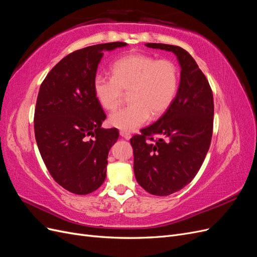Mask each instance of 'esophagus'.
<instances>
[{"label":"esophagus","instance_id":"esophagus-1","mask_svg":"<svg viewBox=\"0 0 257 257\" xmlns=\"http://www.w3.org/2000/svg\"><path fill=\"white\" fill-rule=\"evenodd\" d=\"M120 136L123 137L124 139H126V141H128V139L131 138V134L128 133V132H125V131H120Z\"/></svg>","mask_w":257,"mask_h":257}]
</instances>
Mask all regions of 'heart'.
<instances>
[{
	"label": "heart",
	"mask_w": 257,
	"mask_h": 257,
	"mask_svg": "<svg viewBox=\"0 0 257 257\" xmlns=\"http://www.w3.org/2000/svg\"><path fill=\"white\" fill-rule=\"evenodd\" d=\"M111 78L96 76L93 92L99 105L114 110L128 92L126 107L113 112L109 123L122 131H133L164 113L177 94L178 68L169 60H157L142 53H132L116 60L110 67Z\"/></svg>",
	"instance_id": "b5f03b06"
}]
</instances>
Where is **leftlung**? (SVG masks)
<instances>
[{"label": "left lung", "instance_id": "8db88e82", "mask_svg": "<svg viewBox=\"0 0 257 257\" xmlns=\"http://www.w3.org/2000/svg\"><path fill=\"white\" fill-rule=\"evenodd\" d=\"M146 46L174 52L181 65L180 84L172 105L130 141L139 185L152 195L167 196L189 184L203 165L213 132V94L188 51L166 44Z\"/></svg>", "mask_w": 257, "mask_h": 257}]
</instances>
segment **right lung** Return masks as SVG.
<instances>
[{
  "instance_id": "obj_1",
  "label": "right lung",
  "mask_w": 257,
  "mask_h": 257,
  "mask_svg": "<svg viewBox=\"0 0 257 257\" xmlns=\"http://www.w3.org/2000/svg\"><path fill=\"white\" fill-rule=\"evenodd\" d=\"M125 45L99 44L67 54L38 92L34 112L38 150L54 181L77 195L103 184L108 152L119 138L115 127H100L106 114L93 92V80L103 50Z\"/></svg>"
}]
</instances>
